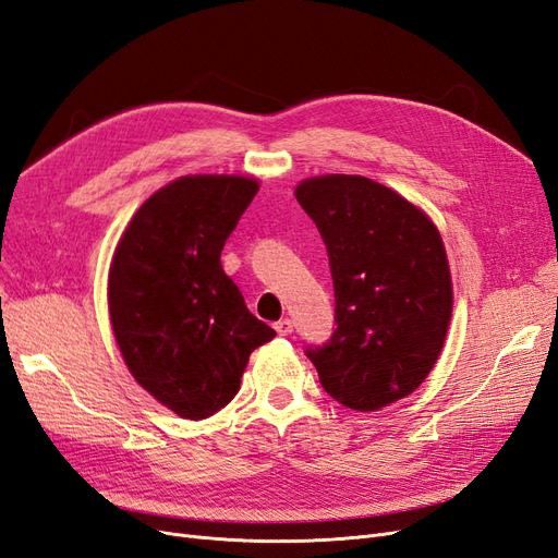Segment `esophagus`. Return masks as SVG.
<instances>
[{
    "label": "esophagus",
    "instance_id": "obj_1",
    "mask_svg": "<svg viewBox=\"0 0 558 558\" xmlns=\"http://www.w3.org/2000/svg\"><path fill=\"white\" fill-rule=\"evenodd\" d=\"M275 330H277L279 335H291V332H293V320H291V318H281V320H277V324H275Z\"/></svg>",
    "mask_w": 558,
    "mask_h": 558
}]
</instances>
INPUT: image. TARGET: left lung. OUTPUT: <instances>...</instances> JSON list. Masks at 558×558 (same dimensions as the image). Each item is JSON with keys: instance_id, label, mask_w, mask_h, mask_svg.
I'll list each match as a JSON object with an SVG mask.
<instances>
[{"instance_id": "1", "label": "left lung", "mask_w": 558, "mask_h": 558, "mask_svg": "<svg viewBox=\"0 0 558 558\" xmlns=\"http://www.w3.org/2000/svg\"><path fill=\"white\" fill-rule=\"evenodd\" d=\"M300 207L328 251L335 330L307 347L326 393L375 412L428 377L451 318V277L430 218L386 185L330 174L302 181Z\"/></svg>"}]
</instances>
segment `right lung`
<instances>
[{"mask_svg": "<svg viewBox=\"0 0 558 558\" xmlns=\"http://www.w3.org/2000/svg\"><path fill=\"white\" fill-rule=\"evenodd\" d=\"M256 193L253 179L181 177L144 202L116 248V342L132 377L183 418L226 408L251 351L277 335L248 312L221 265Z\"/></svg>", "mask_w": 558, "mask_h": 558, "instance_id": "right-lung-1", "label": "right lung"}]
</instances>
